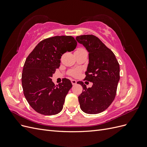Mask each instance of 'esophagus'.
I'll list each match as a JSON object with an SVG mask.
<instances>
[{
    "mask_svg": "<svg viewBox=\"0 0 147 147\" xmlns=\"http://www.w3.org/2000/svg\"><path fill=\"white\" fill-rule=\"evenodd\" d=\"M71 82H72V84H73V85H75V84H77V81L75 80H71Z\"/></svg>",
    "mask_w": 147,
    "mask_h": 147,
    "instance_id": "obj_1",
    "label": "esophagus"
}]
</instances>
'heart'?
I'll return each instance as SVG.
<instances>
[{"mask_svg":"<svg viewBox=\"0 0 147 147\" xmlns=\"http://www.w3.org/2000/svg\"><path fill=\"white\" fill-rule=\"evenodd\" d=\"M86 50L85 48L80 47V48H78L76 51H75V53H80V52H83V51H86ZM80 70L78 69H71L68 72V74L70 76L72 77H77L80 74Z\"/></svg>","mask_w":147,"mask_h":147,"instance_id":"1","label":"heart"}]
</instances>
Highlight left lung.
I'll return each mask as SVG.
<instances>
[{"label":"left lung","instance_id":"obj_1","mask_svg":"<svg viewBox=\"0 0 147 147\" xmlns=\"http://www.w3.org/2000/svg\"><path fill=\"white\" fill-rule=\"evenodd\" d=\"M76 40L89 52L84 80L93 83L91 88H87L83 82H77L83 87L78 96L80 105L84 113H99L109 107L116 96L119 64L112 51L95 35H80Z\"/></svg>","mask_w":147,"mask_h":147}]
</instances>
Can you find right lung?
Listing matches in <instances>:
<instances>
[{"instance_id": "1", "label": "right lung", "mask_w": 147, "mask_h": 147, "mask_svg": "<svg viewBox=\"0 0 147 147\" xmlns=\"http://www.w3.org/2000/svg\"><path fill=\"white\" fill-rule=\"evenodd\" d=\"M77 43L72 36L45 38L38 43L26 58L22 74V86L26 100L37 113L54 115L63 110L72 83L65 78L55 85L51 77L59 67L62 55L74 50Z\"/></svg>"}]
</instances>
